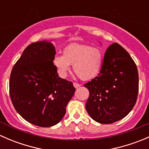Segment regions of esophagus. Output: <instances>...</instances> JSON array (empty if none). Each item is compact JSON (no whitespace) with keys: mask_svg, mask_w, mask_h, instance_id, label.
<instances>
[{"mask_svg":"<svg viewBox=\"0 0 149 149\" xmlns=\"http://www.w3.org/2000/svg\"><path fill=\"white\" fill-rule=\"evenodd\" d=\"M73 86L75 87V88H79V87L81 86V84H78V83H75V82H73Z\"/></svg>","mask_w":149,"mask_h":149,"instance_id":"34e87169","label":"esophagus"}]
</instances>
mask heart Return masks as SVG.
<instances>
[{
    "label": "heart",
    "mask_w": 149,
    "mask_h": 149,
    "mask_svg": "<svg viewBox=\"0 0 149 149\" xmlns=\"http://www.w3.org/2000/svg\"><path fill=\"white\" fill-rule=\"evenodd\" d=\"M54 65L65 77L73 65L74 73L81 80L89 81L97 77L102 65V54L97 47L85 44H70L63 52V55L54 58Z\"/></svg>",
    "instance_id": "obj_1"
}]
</instances>
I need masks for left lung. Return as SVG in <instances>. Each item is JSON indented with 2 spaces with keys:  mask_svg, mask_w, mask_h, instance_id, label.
<instances>
[{
  "mask_svg": "<svg viewBox=\"0 0 149 149\" xmlns=\"http://www.w3.org/2000/svg\"><path fill=\"white\" fill-rule=\"evenodd\" d=\"M89 91L86 109L102 124L123 119L132 110L139 94V73L134 61L118 43L107 49L98 76L84 85Z\"/></svg>",
  "mask_w": 149,
  "mask_h": 149,
  "instance_id": "1",
  "label": "left lung"
}]
</instances>
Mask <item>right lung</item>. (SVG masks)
Segmentation results:
<instances>
[{
  "label": "right lung",
  "instance_id": "1",
  "mask_svg": "<svg viewBox=\"0 0 149 149\" xmlns=\"http://www.w3.org/2000/svg\"><path fill=\"white\" fill-rule=\"evenodd\" d=\"M55 53L51 42L31 43L10 73L9 93L15 109L25 120L40 127L58 124L76 91L71 81L58 76L53 63Z\"/></svg>",
  "mask_w": 149,
  "mask_h": 149
}]
</instances>
